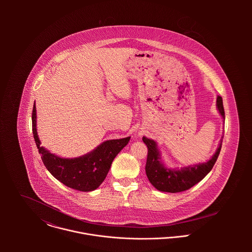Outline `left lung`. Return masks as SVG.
Returning a JSON list of instances; mask_svg holds the SVG:
<instances>
[{"label":"left lung","mask_w":252,"mask_h":252,"mask_svg":"<svg viewBox=\"0 0 252 252\" xmlns=\"http://www.w3.org/2000/svg\"><path fill=\"white\" fill-rule=\"evenodd\" d=\"M216 108L223 120H225V112L223 101L220 96L216 98ZM223 138V137H222ZM143 142L147 146V160L145 165V173L150 183L159 191L177 193L188 190L203 180L213 169L217 157L221 150L222 140L212 158L204 163L189 165L183 168H168L161 157L160 150L155 141L143 137Z\"/></svg>","instance_id":"left-lung-1"}]
</instances>
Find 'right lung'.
Segmentation results:
<instances>
[{
    "label": "right lung",
    "mask_w": 252,
    "mask_h": 252,
    "mask_svg": "<svg viewBox=\"0 0 252 252\" xmlns=\"http://www.w3.org/2000/svg\"><path fill=\"white\" fill-rule=\"evenodd\" d=\"M32 124L38 153L48 172L66 186L78 191L89 192L97 189L106 179L113 159L130 141V137L109 140L82 156L63 158L39 145L35 104L32 113Z\"/></svg>",
    "instance_id": "obj_1"
}]
</instances>
